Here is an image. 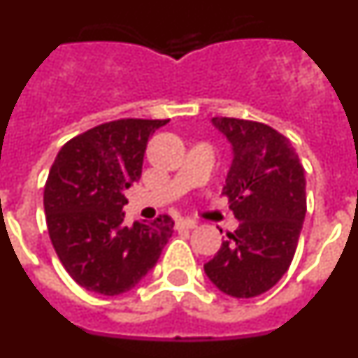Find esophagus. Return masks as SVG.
I'll return each mask as SVG.
<instances>
[{"instance_id":"esophagus-1","label":"esophagus","mask_w":358,"mask_h":358,"mask_svg":"<svg viewBox=\"0 0 358 358\" xmlns=\"http://www.w3.org/2000/svg\"><path fill=\"white\" fill-rule=\"evenodd\" d=\"M194 227H197V222L192 218H179L177 220V229H194Z\"/></svg>"}]
</instances>
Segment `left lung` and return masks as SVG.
<instances>
[{
    "instance_id": "8db88e82",
    "label": "left lung",
    "mask_w": 358,
    "mask_h": 358,
    "mask_svg": "<svg viewBox=\"0 0 358 358\" xmlns=\"http://www.w3.org/2000/svg\"><path fill=\"white\" fill-rule=\"evenodd\" d=\"M211 123L233 150L222 194L240 224L204 264V273L227 296L256 297L290 267L306 213L305 170L292 143L265 123L236 118Z\"/></svg>"
}]
</instances>
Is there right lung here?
I'll return each instance as SVG.
<instances>
[{
	"label": "right lung",
	"instance_id": "1",
	"mask_svg": "<svg viewBox=\"0 0 358 358\" xmlns=\"http://www.w3.org/2000/svg\"><path fill=\"white\" fill-rule=\"evenodd\" d=\"M169 120L125 118L69 140L44 186L50 238L69 276L91 292L134 289L159 260L173 220L123 224L125 189L140 181L147 143Z\"/></svg>",
	"mask_w": 358,
	"mask_h": 358
}]
</instances>
